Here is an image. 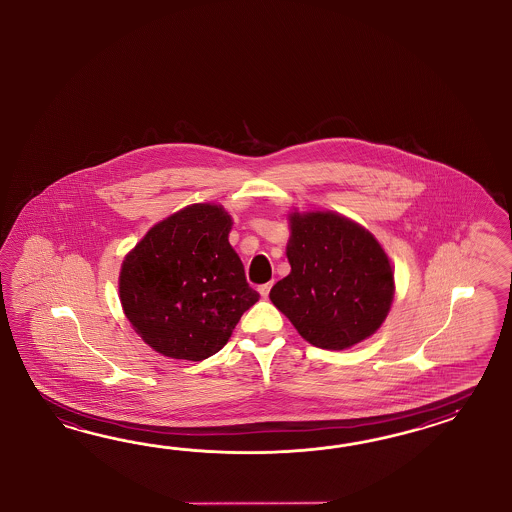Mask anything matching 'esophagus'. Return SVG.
<instances>
[{
	"mask_svg": "<svg viewBox=\"0 0 512 512\" xmlns=\"http://www.w3.org/2000/svg\"><path fill=\"white\" fill-rule=\"evenodd\" d=\"M272 285H274L272 281H270V283H264V285H261V287H259V294H261L263 298H268V294H270V289H272Z\"/></svg>",
	"mask_w": 512,
	"mask_h": 512,
	"instance_id": "obj_1",
	"label": "esophagus"
}]
</instances>
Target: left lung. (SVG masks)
Here are the masks:
<instances>
[{"label": "left lung", "instance_id": "obj_1", "mask_svg": "<svg viewBox=\"0 0 512 512\" xmlns=\"http://www.w3.org/2000/svg\"><path fill=\"white\" fill-rule=\"evenodd\" d=\"M291 274L270 300L307 343L346 350L384 324L395 298V270L376 236L333 210L287 214Z\"/></svg>", "mask_w": 512, "mask_h": 512}]
</instances>
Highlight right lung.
Returning <instances> with one entry per match:
<instances>
[{
	"instance_id": "1",
	"label": "right lung",
	"mask_w": 512,
	"mask_h": 512,
	"mask_svg": "<svg viewBox=\"0 0 512 512\" xmlns=\"http://www.w3.org/2000/svg\"><path fill=\"white\" fill-rule=\"evenodd\" d=\"M231 229L221 205L194 203L154 223L126 253L119 300L134 332L158 354L207 360L259 300L229 242Z\"/></svg>"
}]
</instances>
